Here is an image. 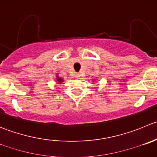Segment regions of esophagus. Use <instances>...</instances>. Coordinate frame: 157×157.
<instances>
[{"label":"esophagus","mask_w":157,"mask_h":157,"mask_svg":"<svg viewBox=\"0 0 157 157\" xmlns=\"http://www.w3.org/2000/svg\"><path fill=\"white\" fill-rule=\"evenodd\" d=\"M80 77V76H79V75H77V77Z\"/></svg>","instance_id":"obj_1"}]
</instances>
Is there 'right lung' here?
Instances as JSON below:
<instances>
[{"label": "right lung", "instance_id": "1", "mask_svg": "<svg viewBox=\"0 0 157 157\" xmlns=\"http://www.w3.org/2000/svg\"><path fill=\"white\" fill-rule=\"evenodd\" d=\"M57 80L59 82V83H61V82L63 81V79H61V78H60V77H57Z\"/></svg>", "mask_w": 157, "mask_h": 157}]
</instances>
